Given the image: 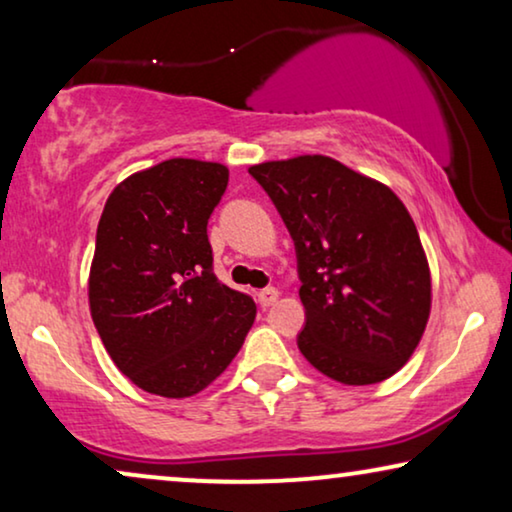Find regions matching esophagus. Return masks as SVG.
<instances>
[{"instance_id": "1", "label": "esophagus", "mask_w": 512, "mask_h": 512, "mask_svg": "<svg viewBox=\"0 0 512 512\" xmlns=\"http://www.w3.org/2000/svg\"><path fill=\"white\" fill-rule=\"evenodd\" d=\"M277 298H279V291L275 289V286H268V289L258 291V303H261V307L275 305Z\"/></svg>"}]
</instances>
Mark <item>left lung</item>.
<instances>
[{
  "instance_id": "8db88e82",
  "label": "left lung",
  "mask_w": 512,
  "mask_h": 512,
  "mask_svg": "<svg viewBox=\"0 0 512 512\" xmlns=\"http://www.w3.org/2000/svg\"><path fill=\"white\" fill-rule=\"evenodd\" d=\"M249 174L296 244L305 359L356 387L401 370L429 321L431 272L398 195L328 156L270 160Z\"/></svg>"
}]
</instances>
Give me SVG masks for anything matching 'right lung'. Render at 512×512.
I'll list each match as a JSON object with an SVG mask.
<instances>
[{
  "label": "right lung",
  "mask_w": 512,
  "mask_h": 512,
  "mask_svg": "<svg viewBox=\"0 0 512 512\" xmlns=\"http://www.w3.org/2000/svg\"><path fill=\"white\" fill-rule=\"evenodd\" d=\"M228 167L170 158L130 174L97 223L88 300L111 361L139 389L186 398L240 352L256 303L212 270L207 221Z\"/></svg>",
  "instance_id": "right-lung-1"
}]
</instances>
